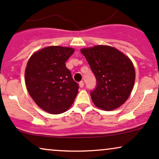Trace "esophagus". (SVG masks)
I'll return each instance as SVG.
<instances>
[{"label":"esophagus","instance_id":"esophagus-1","mask_svg":"<svg viewBox=\"0 0 159 159\" xmlns=\"http://www.w3.org/2000/svg\"><path fill=\"white\" fill-rule=\"evenodd\" d=\"M84 83L83 81L79 82V87H81V88H82V87H84Z\"/></svg>","mask_w":159,"mask_h":159}]
</instances>
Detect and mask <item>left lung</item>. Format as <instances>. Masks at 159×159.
<instances>
[{
  "label": "left lung",
  "mask_w": 159,
  "mask_h": 159,
  "mask_svg": "<svg viewBox=\"0 0 159 159\" xmlns=\"http://www.w3.org/2000/svg\"><path fill=\"white\" fill-rule=\"evenodd\" d=\"M96 76L97 85L90 96L96 107L113 111L123 105L135 81V70L129 57L109 45L81 49Z\"/></svg>",
  "instance_id": "obj_1"
}]
</instances>
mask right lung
<instances>
[{
    "instance_id": "add662e5",
    "label": "right lung",
    "mask_w": 159,
    "mask_h": 159,
    "mask_svg": "<svg viewBox=\"0 0 159 159\" xmlns=\"http://www.w3.org/2000/svg\"><path fill=\"white\" fill-rule=\"evenodd\" d=\"M74 52L70 47L52 45L36 51L27 61L25 72L27 92L48 114L66 111L77 96L78 85L65 64Z\"/></svg>"
}]
</instances>
